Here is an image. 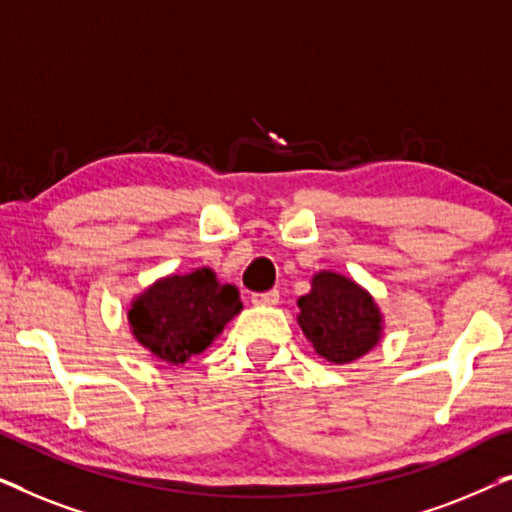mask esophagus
<instances>
[{
    "instance_id": "34e87169",
    "label": "esophagus",
    "mask_w": 512,
    "mask_h": 512,
    "mask_svg": "<svg viewBox=\"0 0 512 512\" xmlns=\"http://www.w3.org/2000/svg\"><path fill=\"white\" fill-rule=\"evenodd\" d=\"M251 303H254V305H277L279 303V291L270 289V291H263V293H254V296H251Z\"/></svg>"
}]
</instances>
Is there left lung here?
Here are the masks:
<instances>
[{"label": "left lung", "instance_id": "1", "mask_svg": "<svg viewBox=\"0 0 512 512\" xmlns=\"http://www.w3.org/2000/svg\"><path fill=\"white\" fill-rule=\"evenodd\" d=\"M298 307V324L321 359L356 361L380 340L382 314L375 300L338 272L314 275L312 291L298 298Z\"/></svg>", "mask_w": 512, "mask_h": 512}]
</instances>
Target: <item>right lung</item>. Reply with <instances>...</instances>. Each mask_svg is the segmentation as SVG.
Wrapping results in <instances>:
<instances>
[{"mask_svg":"<svg viewBox=\"0 0 512 512\" xmlns=\"http://www.w3.org/2000/svg\"><path fill=\"white\" fill-rule=\"evenodd\" d=\"M242 310L240 291L221 284L209 268L160 279L128 312L132 333L153 356L186 363L205 352L223 326Z\"/></svg>","mask_w":512,"mask_h":512,"instance_id":"1","label":"right lung"}]
</instances>
